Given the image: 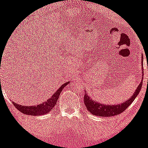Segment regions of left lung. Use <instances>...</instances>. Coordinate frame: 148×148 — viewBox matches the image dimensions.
I'll list each match as a JSON object with an SVG mask.
<instances>
[{
    "instance_id": "obj_1",
    "label": "left lung",
    "mask_w": 148,
    "mask_h": 148,
    "mask_svg": "<svg viewBox=\"0 0 148 148\" xmlns=\"http://www.w3.org/2000/svg\"><path fill=\"white\" fill-rule=\"evenodd\" d=\"M142 84L143 82H141L134 92V94H133V96L128 100L125 101V103L118 104V105H105V104H101L99 103L95 102L87 94H84V101L88 111H90V113H92L93 115L96 116H101V117L103 116L110 117V116H116L123 113L133 103L136 96L139 94L142 88Z\"/></svg>"
}]
</instances>
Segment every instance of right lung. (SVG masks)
I'll return each instance as SVG.
<instances>
[{"label": "right lung", "instance_id": "obj_1", "mask_svg": "<svg viewBox=\"0 0 148 148\" xmlns=\"http://www.w3.org/2000/svg\"><path fill=\"white\" fill-rule=\"evenodd\" d=\"M69 83V82H68L62 84L58 88V90H57V91L48 100H47V101L42 103L41 104H39L37 106H23L19 105L16 103L12 102V103L18 111L26 115H29V116H30V115L31 116H40V115L46 114V113H49L54 108L56 103L58 100L60 93L62 92L64 86H66Z\"/></svg>", "mask_w": 148, "mask_h": 148}]
</instances>
